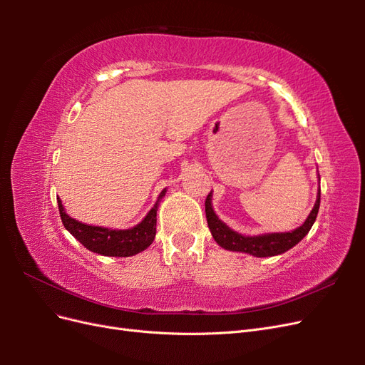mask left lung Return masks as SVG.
Segmentation results:
<instances>
[{
    "label": "left lung",
    "instance_id": "left-lung-1",
    "mask_svg": "<svg viewBox=\"0 0 365 365\" xmlns=\"http://www.w3.org/2000/svg\"><path fill=\"white\" fill-rule=\"evenodd\" d=\"M319 196H322V193L318 192V197L312 212L307 216V219L304 220V224L302 227H298L294 231H289V233H271V235L250 237V236H242L236 233V231L230 230L224 222H220L219 217L215 215L212 208V193H208L205 200L207 224L210 231H212L213 239L225 250L248 252L251 256H256V257L277 256V254H282L295 247L298 242L309 233V230L312 228L318 215Z\"/></svg>",
    "mask_w": 365,
    "mask_h": 365
}]
</instances>
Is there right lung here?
Instances as JSON below:
<instances>
[{
    "label": "right lung",
    "instance_id": "obj_1",
    "mask_svg": "<svg viewBox=\"0 0 365 365\" xmlns=\"http://www.w3.org/2000/svg\"><path fill=\"white\" fill-rule=\"evenodd\" d=\"M165 195V189L160 193L158 201L141 220L138 225L130 230H109L103 227L85 225L79 220L70 217L63 212V205L58 200L59 213L63 227L81 242V244L93 252L102 254V256L113 257H129L134 254L145 251L155 239L157 231V210L160 200Z\"/></svg>",
    "mask_w": 365,
    "mask_h": 365
}]
</instances>
